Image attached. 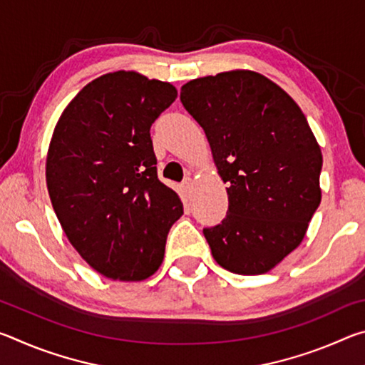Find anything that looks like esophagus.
I'll use <instances>...</instances> for the list:
<instances>
[{"mask_svg":"<svg viewBox=\"0 0 365 365\" xmlns=\"http://www.w3.org/2000/svg\"><path fill=\"white\" fill-rule=\"evenodd\" d=\"M191 187H193V178L187 177V178H185V180L182 182V190L185 191V195H188V193H190Z\"/></svg>","mask_w":365,"mask_h":365,"instance_id":"obj_1","label":"esophagus"}]
</instances>
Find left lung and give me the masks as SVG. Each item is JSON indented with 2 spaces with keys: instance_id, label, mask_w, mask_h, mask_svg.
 I'll use <instances>...</instances> for the list:
<instances>
[{
  "instance_id": "1",
  "label": "left lung",
  "mask_w": 365,
  "mask_h": 365,
  "mask_svg": "<svg viewBox=\"0 0 365 365\" xmlns=\"http://www.w3.org/2000/svg\"><path fill=\"white\" fill-rule=\"evenodd\" d=\"M180 101L228 183L225 219L202 230L212 256L233 274H265L298 248L320 205L322 153L306 115L252 71L191 80Z\"/></svg>"
}]
</instances>
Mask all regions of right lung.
Instances as JSON below:
<instances>
[{"instance_id":"1","label":"right lung","mask_w":365,"mask_h":365,"mask_svg":"<svg viewBox=\"0 0 365 365\" xmlns=\"http://www.w3.org/2000/svg\"><path fill=\"white\" fill-rule=\"evenodd\" d=\"M175 86L137 72L85 85L61 114L46 158V185L71 245L101 275L140 282L163 264L183 205L158 178L151 125Z\"/></svg>"}]
</instances>
